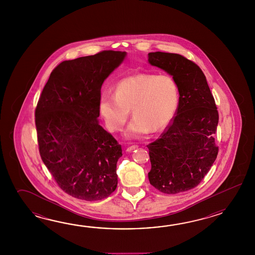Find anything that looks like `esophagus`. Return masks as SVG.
<instances>
[{
	"instance_id": "34e87169",
	"label": "esophagus",
	"mask_w": 255,
	"mask_h": 255,
	"mask_svg": "<svg viewBox=\"0 0 255 255\" xmlns=\"http://www.w3.org/2000/svg\"><path fill=\"white\" fill-rule=\"evenodd\" d=\"M137 145H133V146H128V147H127V151H132V150H134L135 148H137Z\"/></svg>"
}]
</instances>
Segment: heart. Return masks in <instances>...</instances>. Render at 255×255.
<instances>
[{"label": "heart", "mask_w": 255, "mask_h": 255, "mask_svg": "<svg viewBox=\"0 0 255 255\" xmlns=\"http://www.w3.org/2000/svg\"><path fill=\"white\" fill-rule=\"evenodd\" d=\"M179 104V89L168 75L139 74L122 78L115 86L114 94L105 91L99 98L98 109L107 128H123L129 117L126 136L141 138L149 132L162 130L172 120Z\"/></svg>", "instance_id": "obj_1"}]
</instances>
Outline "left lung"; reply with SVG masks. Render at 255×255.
I'll use <instances>...</instances> for the list:
<instances>
[{
  "mask_svg": "<svg viewBox=\"0 0 255 255\" xmlns=\"http://www.w3.org/2000/svg\"><path fill=\"white\" fill-rule=\"evenodd\" d=\"M148 62L172 76L179 93L171 123L146 146L151 162L148 179L162 193L177 194L200 184L215 161L219 113L206 76L194 62L163 52L149 53Z\"/></svg>",
  "mask_w": 255,
  "mask_h": 255,
  "instance_id": "left-lung-1",
  "label": "left lung"
}]
</instances>
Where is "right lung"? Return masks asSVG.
I'll use <instances>...</instances> for the list:
<instances>
[{"label": "right lung", "instance_id": "right-lung-1", "mask_svg": "<svg viewBox=\"0 0 255 255\" xmlns=\"http://www.w3.org/2000/svg\"><path fill=\"white\" fill-rule=\"evenodd\" d=\"M126 54L109 50L62 62L35 109L42 160L60 188L79 200H103L118 186L122 149L98 124V104L103 82Z\"/></svg>", "mask_w": 255, "mask_h": 255}]
</instances>
